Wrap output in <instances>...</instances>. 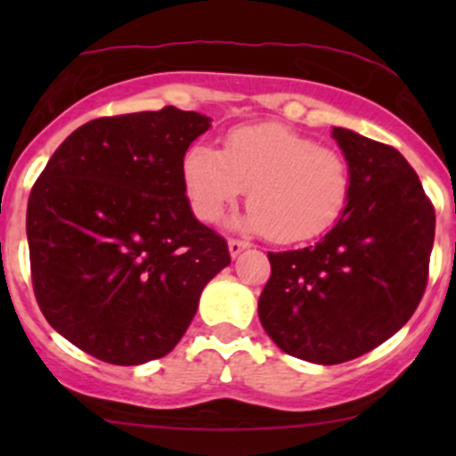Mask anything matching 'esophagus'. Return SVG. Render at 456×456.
<instances>
[{
    "instance_id": "1",
    "label": "esophagus",
    "mask_w": 456,
    "mask_h": 456,
    "mask_svg": "<svg viewBox=\"0 0 456 456\" xmlns=\"http://www.w3.org/2000/svg\"><path fill=\"white\" fill-rule=\"evenodd\" d=\"M227 245H229V254L236 257L238 254H240V251H245L247 247H249V242H247V240H238V238H229Z\"/></svg>"
}]
</instances>
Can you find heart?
Wrapping results in <instances>:
<instances>
[{
    "mask_svg": "<svg viewBox=\"0 0 456 456\" xmlns=\"http://www.w3.org/2000/svg\"><path fill=\"white\" fill-rule=\"evenodd\" d=\"M183 190L200 223H218L249 190L245 224L280 245L315 240L346 214L351 165L333 147L280 123L229 130L220 151L191 145L181 163Z\"/></svg>",
    "mask_w": 456,
    "mask_h": 456,
    "instance_id": "obj_1",
    "label": "heart"
}]
</instances>
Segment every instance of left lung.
<instances>
[{
	"instance_id": "obj_1",
	"label": "left lung",
	"mask_w": 456,
	"mask_h": 456,
	"mask_svg": "<svg viewBox=\"0 0 456 456\" xmlns=\"http://www.w3.org/2000/svg\"><path fill=\"white\" fill-rule=\"evenodd\" d=\"M353 174L338 224L317 242L269 254L257 300L266 335L314 364H342L397 333L424 297L435 207L395 147L333 127Z\"/></svg>"
}]
</instances>
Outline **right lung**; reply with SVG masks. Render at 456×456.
I'll use <instances>...</instances> for the list:
<instances>
[{
    "mask_svg": "<svg viewBox=\"0 0 456 456\" xmlns=\"http://www.w3.org/2000/svg\"><path fill=\"white\" fill-rule=\"evenodd\" d=\"M209 118L165 105L72 132L32 185L26 233L37 305L87 355L136 366L167 355L205 284L232 262L183 190Z\"/></svg>",
    "mask_w": 456,
    "mask_h": 456,
    "instance_id": "right-lung-1",
    "label": "right lung"
}]
</instances>
